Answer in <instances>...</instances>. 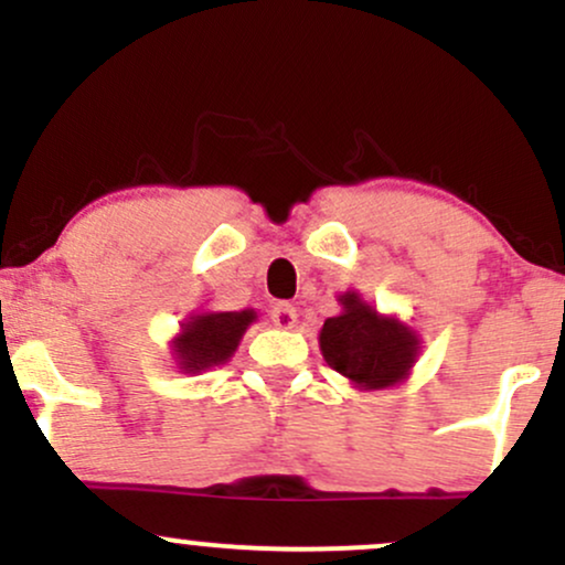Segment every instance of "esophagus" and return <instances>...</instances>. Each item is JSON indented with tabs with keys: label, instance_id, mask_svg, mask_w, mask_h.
I'll list each match as a JSON object with an SVG mask.
<instances>
[{
	"label": "esophagus",
	"instance_id": "obj_1",
	"mask_svg": "<svg viewBox=\"0 0 565 565\" xmlns=\"http://www.w3.org/2000/svg\"><path fill=\"white\" fill-rule=\"evenodd\" d=\"M270 316H274V323L278 329H291L297 323V308L289 302L274 305V313Z\"/></svg>",
	"mask_w": 565,
	"mask_h": 565
}]
</instances>
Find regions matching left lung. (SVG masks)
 <instances>
[{
	"label": "left lung",
	"mask_w": 565,
	"mask_h": 565,
	"mask_svg": "<svg viewBox=\"0 0 565 565\" xmlns=\"http://www.w3.org/2000/svg\"><path fill=\"white\" fill-rule=\"evenodd\" d=\"M342 310L323 321L319 348L323 361L355 391H385L401 385L417 364L423 340L398 316L380 313L359 291L337 297Z\"/></svg>",
	"instance_id": "obj_1"
}]
</instances>
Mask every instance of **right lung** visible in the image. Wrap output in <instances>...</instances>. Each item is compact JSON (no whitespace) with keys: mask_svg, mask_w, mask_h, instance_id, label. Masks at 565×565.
Returning <instances> with one entry per match:
<instances>
[{"mask_svg":"<svg viewBox=\"0 0 565 565\" xmlns=\"http://www.w3.org/2000/svg\"><path fill=\"white\" fill-rule=\"evenodd\" d=\"M257 321V310H199L180 323L172 337V361L183 374L228 364L246 329Z\"/></svg>","mask_w":565,"mask_h":565,"instance_id":"1","label":"right lung"}]
</instances>
